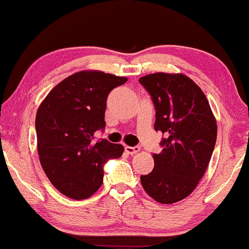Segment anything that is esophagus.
Masks as SVG:
<instances>
[{
    "label": "esophagus",
    "mask_w": 249,
    "mask_h": 249,
    "mask_svg": "<svg viewBox=\"0 0 249 249\" xmlns=\"http://www.w3.org/2000/svg\"><path fill=\"white\" fill-rule=\"evenodd\" d=\"M124 149L127 154L133 155L140 151V147H138V146H133V147H131V146H125Z\"/></svg>",
    "instance_id": "esophagus-1"
}]
</instances>
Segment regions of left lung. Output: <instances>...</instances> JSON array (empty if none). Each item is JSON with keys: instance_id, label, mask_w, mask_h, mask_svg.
Instances as JSON below:
<instances>
[{"instance_id": "8db88e82", "label": "left lung", "mask_w": 249, "mask_h": 249, "mask_svg": "<svg viewBox=\"0 0 249 249\" xmlns=\"http://www.w3.org/2000/svg\"><path fill=\"white\" fill-rule=\"evenodd\" d=\"M139 83L155 107V131L163 134L154 169L140 181L152 198L172 204L193 193L203 178L217 140V124L204 92L182 74L154 73Z\"/></svg>"}]
</instances>
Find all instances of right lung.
<instances>
[{"label":"right lung","instance_id":"1","mask_svg":"<svg viewBox=\"0 0 249 249\" xmlns=\"http://www.w3.org/2000/svg\"><path fill=\"white\" fill-rule=\"evenodd\" d=\"M126 77L103 71H79L55 86L36 116L40 163L56 190L85 199L103 183L104 164L122 157L124 147L95 132L106 128L107 98Z\"/></svg>","mask_w":249,"mask_h":249}]
</instances>
